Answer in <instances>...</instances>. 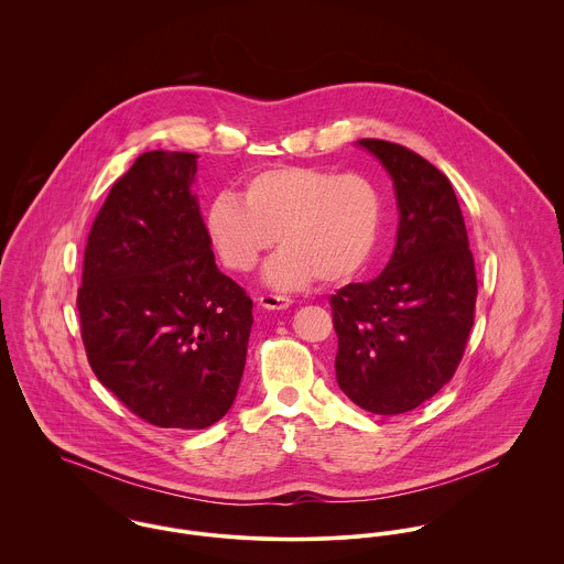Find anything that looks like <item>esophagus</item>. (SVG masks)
<instances>
[{"label":"esophagus","mask_w":564,"mask_h":564,"mask_svg":"<svg viewBox=\"0 0 564 564\" xmlns=\"http://www.w3.org/2000/svg\"><path fill=\"white\" fill-rule=\"evenodd\" d=\"M258 304L267 311H284L291 306V300L286 295H273V293H264L258 297Z\"/></svg>","instance_id":"esophagus-1"}]
</instances>
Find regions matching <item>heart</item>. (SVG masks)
Masks as SVG:
<instances>
[{
    "instance_id": "1",
    "label": "heart",
    "mask_w": 564,
    "mask_h": 564,
    "mask_svg": "<svg viewBox=\"0 0 564 564\" xmlns=\"http://www.w3.org/2000/svg\"><path fill=\"white\" fill-rule=\"evenodd\" d=\"M242 202L219 193L206 208V232L219 260L251 271L278 242L264 280L302 289L322 278L334 284L356 275L373 256L384 221V195L365 173L282 164L249 175Z\"/></svg>"
}]
</instances>
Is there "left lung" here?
Segmentation results:
<instances>
[{
	"label": "left lung",
	"mask_w": 564,
	"mask_h": 564,
	"mask_svg": "<svg viewBox=\"0 0 564 564\" xmlns=\"http://www.w3.org/2000/svg\"><path fill=\"white\" fill-rule=\"evenodd\" d=\"M393 177L395 251L371 282L329 297L340 391L373 414H402L456 373L476 319L478 278L452 182L412 150L358 141Z\"/></svg>",
	"instance_id": "left-lung-1"
}]
</instances>
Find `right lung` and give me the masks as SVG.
Returning a JSON list of instances; mask_svg holds the SVG:
<instances>
[{
    "label": "right lung",
    "mask_w": 564,
    "mask_h": 564,
    "mask_svg": "<svg viewBox=\"0 0 564 564\" xmlns=\"http://www.w3.org/2000/svg\"><path fill=\"white\" fill-rule=\"evenodd\" d=\"M197 154L145 152L115 182L84 249L82 343L139 419L204 430L235 403L251 300L215 264L191 193Z\"/></svg>",
    "instance_id": "right-lung-1"
}]
</instances>
